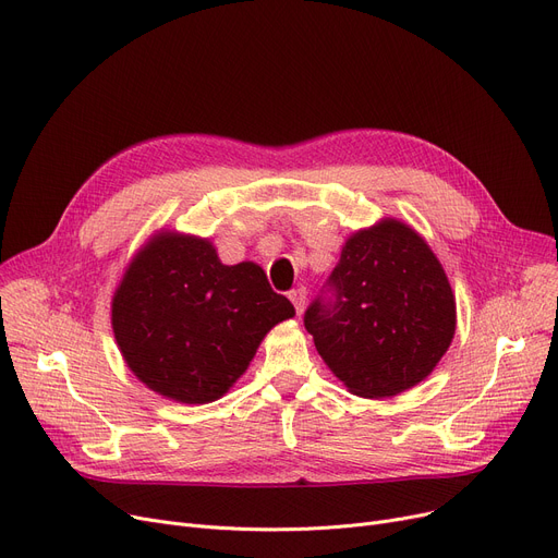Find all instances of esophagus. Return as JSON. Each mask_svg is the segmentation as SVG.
I'll list each match as a JSON object with an SVG mask.
<instances>
[{
	"instance_id": "34e87169",
	"label": "esophagus",
	"mask_w": 558,
	"mask_h": 558,
	"mask_svg": "<svg viewBox=\"0 0 558 558\" xmlns=\"http://www.w3.org/2000/svg\"><path fill=\"white\" fill-rule=\"evenodd\" d=\"M289 301L294 303L296 314H303V310H305V301H307V291H305V287L291 289V291H289Z\"/></svg>"
}]
</instances>
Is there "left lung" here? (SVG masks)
<instances>
[{
	"mask_svg": "<svg viewBox=\"0 0 558 558\" xmlns=\"http://www.w3.org/2000/svg\"><path fill=\"white\" fill-rule=\"evenodd\" d=\"M318 355L362 398H389L425 379L454 337V296L441 262L409 226L385 219L341 251L305 310Z\"/></svg>",
	"mask_w": 558,
	"mask_h": 558,
	"instance_id": "obj_1",
	"label": "left lung"
}]
</instances>
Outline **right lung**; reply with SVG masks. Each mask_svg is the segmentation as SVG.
<instances>
[{
	"label": "right lung",
	"mask_w": 558,
	"mask_h": 558,
	"mask_svg": "<svg viewBox=\"0 0 558 558\" xmlns=\"http://www.w3.org/2000/svg\"><path fill=\"white\" fill-rule=\"evenodd\" d=\"M253 262L221 264L208 240L160 232L112 299V330L129 368L185 404L221 398L276 324L294 316Z\"/></svg>",
	"instance_id": "obj_1"
}]
</instances>
